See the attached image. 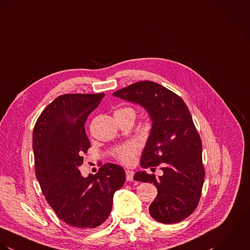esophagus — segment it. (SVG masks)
<instances>
[{"label": "esophagus", "instance_id": "obj_1", "mask_svg": "<svg viewBox=\"0 0 250 250\" xmlns=\"http://www.w3.org/2000/svg\"><path fill=\"white\" fill-rule=\"evenodd\" d=\"M125 175H126V180L128 182H132L133 181V176H134V172L131 170H126L125 171Z\"/></svg>", "mask_w": 250, "mask_h": 250}]
</instances>
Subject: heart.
<instances>
[{"label":"heart","instance_id":"obj_1","mask_svg":"<svg viewBox=\"0 0 250 250\" xmlns=\"http://www.w3.org/2000/svg\"><path fill=\"white\" fill-rule=\"evenodd\" d=\"M122 113L131 114L133 116L135 114L134 110L131 107H122L115 111V114H122ZM139 151H140L139 144L132 141L117 147L113 152V155L121 163L125 165H130L134 162L135 156L139 153Z\"/></svg>","mask_w":250,"mask_h":250}]
</instances>
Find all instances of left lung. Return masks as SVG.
Segmentation results:
<instances>
[{
	"label": "left lung",
	"mask_w": 250,
	"mask_h": 250,
	"mask_svg": "<svg viewBox=\"0 0 250 250\" xmlns=\"http://www.w3.org/2000/svg\"><path fill=\"white\" fill-rule=\"evenodd\" d=\"M113 96L142 105L152 121L141 166L151 170L159 166L163 175L156 178L145 171L134 175L135 181L157 188L149 208L151 217L165 224L183 221L197 208L205 179L202 141L187 104L152 81L136 82Z\"/></svg>",
	"instance_id": "obj_1"
}]
</instances>
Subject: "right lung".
<instances>
[{"mask_svg": "<svg viewBox=\"0 0 250 250\" xmlns=\"http://www.w3.org/2000/svg\"><path fill=\"white\" fill-rule=\"evenodd\" d=\"M104 96L62 95L42 111L33 131L35 171L42 191L57 216L79 230L95 229L108 218L114 193L125 182V170L113 163L87 178L78 169L91 147L85 123Z\"/></svg>", "mask_w": 250, "mask_h": 250, "instance_id": "add662e5", "label": "right lung"}]
</instances>
